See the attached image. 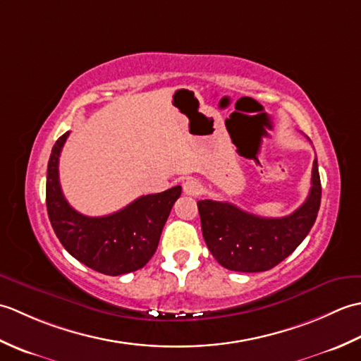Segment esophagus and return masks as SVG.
I'll use <instances>...</instances> for the list:
<instances>
[{"mask_svg": "<svg viewBox=\"0 0 361 361\" xmlns=\"http://www.w3.org/2000/svg\"><path fill=\"white\" fill-rule=\"evenodd\" d=\"M202 183L195 180V178H189L185 181V185H183V192H185L186 195H192V197H197L202 194Z\"/></svg>", "mask_w": 361, "mask_h": 361, "instance_id": "34e87169", "label": "esophagus"}]
</instances>
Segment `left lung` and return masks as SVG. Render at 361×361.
Wrapping results in <instances>:
<instances>
[{"mask_svg": "<svg viewBox=\"0 0 361 361\" xmlns=\"http://www.w3.org/2000/svg\"><path fill=\"white\" fill-rule=\"evenodd\" d=\"M319 204L317 158L313 161L307 200L287 217H259L226 202L197 203L203 237L211 255L221 267L242 273L267 271L288 257L315 224Z\"/></svg>", "mask_w": 361, "mask_h": 361, "instance_id": "1", "label": "left lung"}]
</instances>
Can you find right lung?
Segmentation results:
<instances>
[{"label":"right lung","instance_id":"1","mask_svg":"<svg viewBox=\"0 0 361 361\" xmlns=\"http://www.w3.org/2000/svg\"><path fill=\"white\" fill-rule=\"evenodd\" d=\"M68 135L54 144L46 175V208L54 233L73 257L94 271L119 276L140 270L155 255L181 186L142 195L110 216H83L66 202L59 181V158Z\"/></svg>","mask_w":361,"mask_h":361}]
</instances>
